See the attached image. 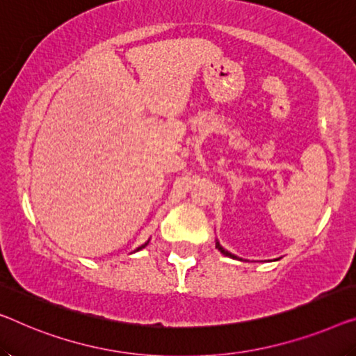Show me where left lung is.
Returning a JSON list of instances; mask_svg holds the SVG:
<instances>
[{"mask_svg": "<svg viewBox=\"0 0 356 356\" xmlns=\"http://www.w3.org/2000/svg\"><path fill=\"white\" fill-rule=\"evenodd\" d=\"M216 248H217V249H219V251H220L222 254H225V256H229V257H232V259H236V256H233V254H232V252H229V251H225V249H224V248H222V246L219 245V243H216Z\"/></svg>", "mask_w": 356, "mask_h": 356, "instance_id": "left-lung-1", "label": "left lung"}]
</instances>
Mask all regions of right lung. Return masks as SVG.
Segmentation results:
<instances>
[{
	"instance_id": "add662e5",
	"label": "right lung",
	"mask_w": 356,
	"mask_h": 356,
	"mask_svg": "<svg viewBox=\"0 0 356 356\" xmlns=\"http://www.w3.org/2000/svg\"><path fill=\"white\" fill-rule=\"evenodd\" d=\"M145 246H147V243H145V245H144V246H140L139 249H142V248H145ZM139 249H137V251H139Z\"/></svg>"
}]
</instances>
